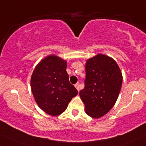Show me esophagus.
<instances>
[{
  "mask_svg": "<svg viewBox=\"0 0 146 146\" xmlns=\"http://www.w3.org/2000/svg\"><path fill=\"white\" fill-rule=\"evenodd\" d=\"M75 87L76 88L77 90H78V91H80V85H79V84H78V83H77L76 84H75Z\"/></svg>",
  "mask_w": 146,
  "mask_h": 146,
  "instance_id": "esophagus-1",
  "label": "esophagus"
}]
</instances>
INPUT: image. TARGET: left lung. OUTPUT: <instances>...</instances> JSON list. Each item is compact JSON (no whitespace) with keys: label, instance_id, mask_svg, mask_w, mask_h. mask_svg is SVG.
<instances>
[{"label":"left lung","instance_id":"1","mask_svg":"<svg viewBox=\"0 0 146 146\" xmlns=\"http://www.w3.org/2000/svg\"><path fill=\"white\" fill-rule=\"evenodd\" d=\"M85 70V86L80 96L86 114L99 118L116 103L122 86V73L116 61L102 54L86 61Z\"/></svg>","mask_w":146,"mask_h":146}]
</instances>
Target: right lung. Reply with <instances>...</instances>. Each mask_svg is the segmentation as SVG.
<instances>
[{"label":"right lung","instance_id":"right-lung-1","mask_svg":"<svg viewBox=\"0 0 146 146\" xmlns=\"http://www.w3.org/2000/svg\"><path fill=\"white\" fill-rule=\"evenodd\" d=\"M66 61L56 55L45 57L35 67L30 84L37 105L51 116L65 111L78 90L69 82Z\"/></svg>","mask_w":146,"mask_h":146}]
</instances>
